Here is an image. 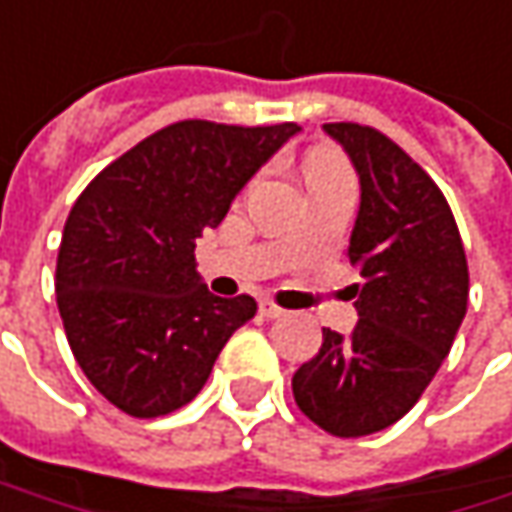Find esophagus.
<instances>
[{
	"label": "esophagus",
	"instance_id": "1",
	"mask_svg": "<svg viewBox=\"0 0 512 512\" xmlns=\"http://www.w3.org/2000/svg\"><path fill=\"white\" fill-rule=\"evenodd\" d=\"M260 316L281 318V316H286V310H281V307H278V304H272V301H260Z\"/></svg>",
	"mask_w": 512,
	"mask_h": 512
}]
</instances>
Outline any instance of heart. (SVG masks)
<instances>
[{"instance_id":"1","label":"heart","mask_w":512,"mask_h":512,"mask_svg":"<svg viewBox=\"0 0 512 512\" xmlns=\"http://www.w3.org/2000/svg\"><path fill=\"white\" fill-rule=\"evenodd\" d=\"M350 167L347 162L330 147H316L307 153L304 159V182L307 188H318V185H333V182H350Z\"/></svg>"}]
</instances>
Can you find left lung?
Segmentation results:
<instances>
[{
    "label": "left lung",
    "mask_w": 512,
    "mask_h": 512,
    "mask_svg": "<svg viewBox=\"0 0 512 512\" xmlns=\"http://www.w3.org/2000/svg\"><path fill=\"white\" fill-rule=\"evenodd\" d=\"M324 130L362 185L347 249L362 278L350 286L359 324L350 339L321 330L292 394L324 432L365 437L408 414L435 379L466 316L469 269L446 196L397 141L353 121Z\"/></svg>",
    "instance_id": "8db88e82"
}]
</instances>
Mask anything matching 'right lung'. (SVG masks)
<instances>
[{
  "instance_id": "add662e5",
  "label": "right lung",
  "mask_w": 512,
  "mask_h": 512,
  "mask_svg": "<svg viewBox=\"0 0 512 512\" xmlns=\"http://www.w3.org/2000/svg\"><path fill=\"white\" fill-rule=\"evenodd\" d=\"M301 127L176 121L106 165L63 228L54 292L80 371L130 417H162L202 391L252 295L199 281L196 237Z\"/></svg>"
}]
</instances>
